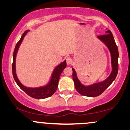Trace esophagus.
Masks as SVG:
<instances>
[{
  "instance_id": "obj_1",
  "label": "esophagus",
  "mask_w": 130,
  "mask_h": 130,
  "mask_svg": "<svg viewBox=\"0 0 130 130\" xmlns=\"http://www.w3.org/2000/svg\"><path fill=\"white\" fill-rule=\"evenodd\" d=\"M66 62H67V65H70L73 62L72 59H71V57H68L66 58Z\"/></svg>"
}]
</instances>
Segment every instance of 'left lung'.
Instances as JSON below:
<instances>
[{
  "label": "left lung",
  "mask_w": 130,
  "mask_h": 130,
  "mask_svg": "<svg viewBox=\"0 0 130 130\" xmlns=\"http://www.w3.org/2000/svg\"><path fill=\"white\" fill-rule=\"evenodd\" d=\"M107 34L104 35H99L98 38L106 44L111 54L112 65V71L111 74L104 81L101 83H96L90 86H83L80 83L79 80L77 78L76 74L73 68V79L74 86L76 90L82 95L90 97H95L99 96L101 93H103L106 89L112 84L116 79L119 70V63H118V57H119V51L118 47L115 41L114 37L111 31H106Z\"/></svg>",
  "instance_id": "1"
}]
</instances>
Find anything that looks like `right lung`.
Instances as JSON below:
<instances>
[{
	"label": "right lung",
	"mask_w": 130,
	"mask_h": 130,
	"mask_svg": "<svg viewBox=\"0 0 130 130\" xmlns=\"http://www.w3.org/2000/svg\"><path fill=\"white\" fill-rule=\"evenodd\" d=\"M27 32V31L25 32L22 35V36L19 40V41L16 44L15 48H14V53H13V61L12 63V72L13 76L14 77V79L16 81V84L18 85V86L24 92L29 95L31 97L36 99H44V98L50 97L52 96L54 93L56 92L58 87V83H59V80L60 78V74L63 71L64 68L67 67L66 61L63 62V63H60L59 66H57L56 68V69L54 71L53 75H52L51 79L47 86L43 87L37 88V89H31V88H27L23 85H22L19 82V80L18 79L16 74V70H15V60H16V55L17 53L18 50L19 46H20L24 37L26 34Z\"/></svg>",
	"instance_id": "add662e5"
}]
</instances>
